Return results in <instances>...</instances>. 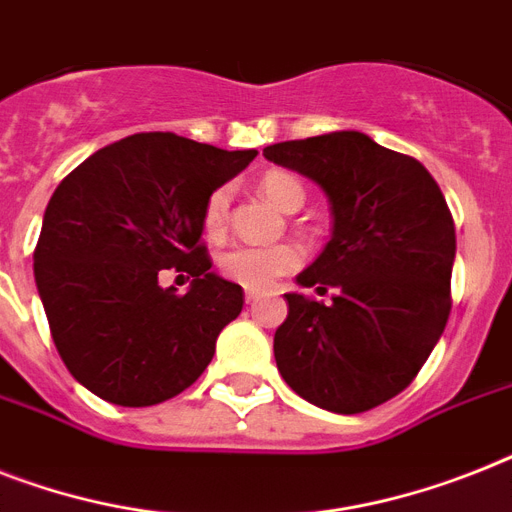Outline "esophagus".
<instances>
[{"mask_svg":"<svg viewBox=\"0 0 512 512\" xmlns=\"http://www.w3.org/2000/svg\"><path fill=\"white\" fill-rule=\"evenodd\" d=\"M257 297H260V294L252 292V289H247V292H244V299H247V305H255Z\"/></svg>","mask_w":512,"mask_h":512,"instance_id":"obj_1","label":"esophagus"}]
</instances>
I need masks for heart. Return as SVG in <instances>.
<instances>
[{"mask_svg": "<svg viewBox=\"0 0 512 512\" xmlns=\"http://www.w3.org/2000/svg\"><path fill=\"white\" fill-rule=\"evenodd\" d=\"M260 189L270 202H276L284 210H297L305 202V186L297 176L286 170H268L260 178ZM228 205H231V189L218 186L207 194L202 205V228L207 236H220L226 228ZM302 265V249L297 244H234L218 255L220 276L234 284L260 292L268 289L276 278L292 273Z\"/></svg>", "mask_w": 512, "mask_h": 512, "instance_id": "1", "label": "heart"}]
</instances>
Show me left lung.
Here are the masks:
<instances>
[{
  "mask_svg": "<svg viewBox=\"0 0 512 512\" xmlns=\"http://www.w3.org/2000/svg\"><path fill=\"white\" fill-rule=\"evenodd\" d=\"M276 165L313 178L331 199L334 234L284 294L273 339L278 373L302 400L355 415L392 400L429 360L452 310L455 220L421 162L360 131L281 141Z\"/></svg>",
  "mask_w": 512,
  "mask_h": 512,
  "instance_id": "obj_1",
  "label": "left lung"
}]
</instances>
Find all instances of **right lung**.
Wrapping results in <instances>:
<instances>
[{
  "instance_id": "right-lung-1",
  "label": "right lung",
  "mask_w": 512,
  "mask_h": 512,
  "mask_svg": "<svg viewBox=\"0 0 512 512\" xmlns=\"http://www.w3.org/2000/svg\"><path fill=\"white\" fill-rule=\"evenodd\" d=\"M255 155L134 134L54 189L33 276L54 347L89 392L112 405H160L205 373L218 334L242 313L244 289L210 270L202 205ZM162 269L186 272L190 292L162 290Z\"/></svg>"
}]
</instances>
